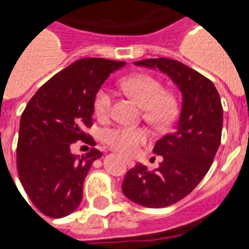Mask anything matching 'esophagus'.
Instances as JSON below:
<instances>
[{
    "instance_id": "obj_1",
    "label": "esophagus",
    "mask_w": 249,
    "mask_h": 249,
    "mask_svg": "<svg viewBox=\"0 0 249 249\" xmlns=\"http://www.w3.org/2000/svg\"><path fill=\"white\" fill-rule=\"evenodd\" d=\"M124 160H125V163H126V166H128V167H134V162H133L132 159L125 158Z\"/></svg>"
}]
</instances>
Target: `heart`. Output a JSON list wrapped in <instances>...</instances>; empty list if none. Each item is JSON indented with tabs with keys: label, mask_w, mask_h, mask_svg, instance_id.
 Segmentation results:
<instances>
[{
	"label": "heart",
	"mask_w": 249,
	"mask_h": 249,
	"mask_svg": "<svg viewBox=\"0 0 249 249\" xmlns=\"http://www.w3.org/2000/svg\"><path fill=\"white\" fill-rule=\"evenodd\" d=\"M123 90L143 107V119L157 128H164L175 120L179 112V102L175 94L164 90L163 83L150 74H133L121 79ZM113 98L107 87H100L94 98V112L104 120L112 112ZM149 134L142 128L115 126L104 132V141L111 149L124 155L137 153Z\"/></svg>",
	"instance_id": "obj_1"
}]
</instances>
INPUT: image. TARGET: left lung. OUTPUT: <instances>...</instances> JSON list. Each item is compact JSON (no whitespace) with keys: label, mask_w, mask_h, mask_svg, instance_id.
I'll return each mask as SVG.
<instances>
[{"label":"left lung","mask_w":249,"mask_h":249,"mask_svg":"<svg viewBox=\"0 0 249 249\" xmlns=\"http://www.w3.org/2000/svg\"><path fill=\"white\" fill-rule=\"evenodd\" d=\"M134 64L166 73L183 94L178 126L153 149L163 157L158 168L149 171L138 163L126 172L121 185L133 202L164 208L189 195L206 175L221 143L223 108L213 82L181 62L160 57Z\"/></svg>","instance_id":"obj_1"}]
</instances>
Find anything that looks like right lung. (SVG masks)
Listing matches in <instances>:
<instances>
[{
    "mask_svg": "<svg viewBox=\"0 0 249 249\" xmlns=\"http://www.w3.org/2000/svg\"><path fill=\"white\" fill-rule=\"evenodd\" d=\"M125 61L87 57L58 71L36 91L24 108L17 145V170L30 200L40 213L62 218L82 201L83 181L102 157L95 147L82 158L71 154L77 141L95 146L94 98L104 81Z\"/></svg>",
    "mask_w": 249,
    "mask_h": 249,
    "instance_id": "obj_1",
    "label": "right lung"
}]
</instances>
